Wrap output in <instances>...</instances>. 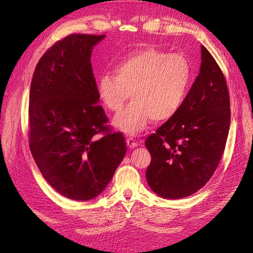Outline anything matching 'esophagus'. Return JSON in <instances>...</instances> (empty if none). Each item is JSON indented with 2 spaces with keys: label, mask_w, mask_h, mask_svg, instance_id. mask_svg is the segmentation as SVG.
<instances>
[{
  "label": "esophagus",
  "mask_w": 253,
  "mask_h": 253,
  "mask_svg": "<svg viewBox=\"0 0 253 253\" xmlns=\"http://www.w3.org/2000/svg\"><path fill=\"white\" fill-rule=\"evenodd\" d=\"M126 142H127V146L129 147V148H136V147H138V144H139V143L136 141V139L132 138V137L127 138Z\"/></svg>",
  "instance_id": "1"
}]
</instances>
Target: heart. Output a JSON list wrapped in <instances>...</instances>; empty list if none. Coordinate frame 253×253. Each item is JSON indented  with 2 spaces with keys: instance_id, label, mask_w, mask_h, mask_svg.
Here are the masks:
<instances>
[{
  "instance_id": "heart-1",
  "label": "heart",
  "mask_w": 253,
  "mask_h": 253,
  "mask_svg": "<svg viewBox=\"0 0 253 253\" xmlns=\"http://www.w3.org/2000/svg\"><path fill=\"white\" fill-rule=\"evenodd\" d=\"M114 74L98 79L96 89L107 110L122 111L130 94L132 103L114 124L122 131L135 135L150 120H171L185 103L191 84L190 64L181 54H169L154 47L132 53L118 63Z\"/></svg>"
}]
</instances>
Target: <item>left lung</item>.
Here are the masks:
<instances>
[{
    "instance_id": "8db88e82",
    "label": "left lung",
    "mask_w": 253,
    "mask_h": 253,
    "mask_svg": "<svg viewBox=\"0 0 253 253\" xmlns=\"http://www.w3.org/2000/svg\"><path fill=\"white\" fill-rule=\"evenodd\" d=\"M201 60L200 73L180 111L146 140L151 154L148 184L163 198H186L201 189L225 150L230 124L226 79L203 45Z\"/></svg>"
}]
</instances>
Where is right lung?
<instances>
[{"label": "right lung", "instance_id": "add662e5", "mask_svg": "<svg viewBox=\"0 0 253 253\" xmlns=\"http://www.w3.org/2000/svg\"><path fill=\"white\" fill-rule=\"evenodd\" d=\"M105 36L73 34L38 62L29 94V148L45 180L72 200L105 189L127 146L106 125L91 65L93 46Z\"/></svg>", "mask_w": 253, "mask_h": 253}]
</instances>
